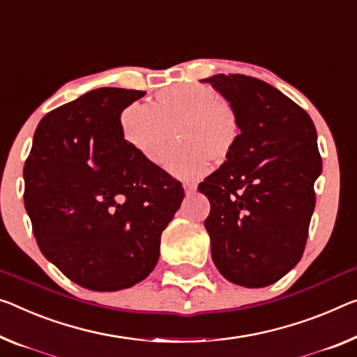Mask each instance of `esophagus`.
Wrapping results in <instances>:
<instances>
[{"instance_id":"34e87169","label":"esophagus","mask_w":357,"mask_h":357,"mask_svg":"<svg viewBox=\"0 0 357 357\" xmlns=\"http://www.w3.org/2000/svg\"><path fill=\"white\" fill-rule=\"evenodd\" d=\"M183 190H185L186 196H190V195H193L195 191H196V185H193V183H185V185H183Z\"/></svg>"}]
</instances>
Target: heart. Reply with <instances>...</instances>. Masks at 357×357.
Here are the masks:
<instances>
[{
    "label": "heart",
    "instance_id": "obj_1",
    "mask_svg": "<svg viewBox=\"0 0 357 357\" xmlns=\"http://www.w3.org/2000/svg\"><path fill=\"white\" fill-rule=\"evenodd\" d=\"M124 140L148 162L166 158L167 171L183 180L207 174L211 160L227 161L241 137L238 113L209 86L177 84L161 91L153 105L130 103L121 113Z\"/></svg>",
    "mask_w": 357,
    "mask_h": 357
}]
</instances>
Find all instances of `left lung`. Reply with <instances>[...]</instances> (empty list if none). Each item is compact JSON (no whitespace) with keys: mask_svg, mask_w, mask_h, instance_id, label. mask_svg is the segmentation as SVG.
<instances>
[{"mask_svg":"<svg viewBox=\"0 0 357 357\" xmlns=\"http://www.w3.org/2000/svg\"><path fill=\"white\" fill-rule=\"evenodd\" d=\"M202 83L227 98L241 123L231 156L197 186L211 202L212 260L229 282L266 287L303 255L322 172L316 128L261 79L220 73Z\"/></svg>","mask_w":357,"mask_h":357,"instance_id":"obj_1","label":"left lung"}]
</instances>
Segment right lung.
<instances>
[{
    "label": "right lung",
    "mask_w": 357,
    "mask_h": 357,
    "mask_svg": "<svg viewBox=\"0 0 357 357\" xmlns=\"http://www.w3.org/2000/svg\"><path fill=\"white\" fill-rule=\"evenodd\" d=\"M144 96L100 87L52 109L25 161V209L43 255L97 292L132 287L153 271L185 196L124 140L123 109Z\"/></svg>",
    "instance_id": "add662e5"
}]
</instances>
